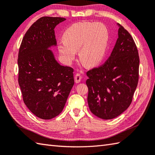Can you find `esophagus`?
<instances>
[{
  "label": "esophagus",
  "mask_w": 155,
  "mask_h": 155,
  "mask_svg": "<svg viewBox=\"0 0 155 155\" xmlns=\"http://www.w3.org/2000/svg\"><path fill=\"white\" fill-rule=\"evenodd\" d=\"M82 79V76H81V74L79 73V72H77V73L75 74L74 75V81L77 83H79V82H81Z\"/></svg>",
  "instance_id": "34e87169"
}]
</instances>
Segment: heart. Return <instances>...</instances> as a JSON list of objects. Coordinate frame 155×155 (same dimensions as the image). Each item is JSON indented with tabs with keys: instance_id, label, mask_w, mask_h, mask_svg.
<instances>
[{
	"instance_id": "b5f03b06",
	"label": "heart",
	"mask_w": 155,
	"mask_h": 155,
	"mask_svg": "<svg viewBox=\"0 0 155 155\" xmlns=\"http://www.w3.org/2000/svg\"><path fill=\"white\" fill-rule=\"evenodd\" d=\"M110 34L101 23H76L68 27L62 35L58 51L64 60L71 63L78 51L81 62L87 67L101 63L107 51Z\"/></svg>"
}]
</instances>
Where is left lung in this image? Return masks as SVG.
Instances as JSON below:
<instances>
[{"label": "left lung", "mask_w": 155, "mask_h": 155, "mask_svg": "<svg viewBox=\"0 0 155 155\" xmlns=\"http://www.w3.org/2000/svg\"><path fill=\"white\" fill-rule=\"evenodd\" d=\"M119 25L118 38L110 56L87 72V101L99 118L113 119L131 104L139 78L138 51L131 35Z\"/></svg>", "instance_id": "1"}]
</instances>
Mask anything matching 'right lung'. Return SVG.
Returning <instances> with one entry per match:
<instances>
[{
  "instance_id": "1",
  "label": "right lung",
  "mask_w": 155,
  "mask_h": 155,
  "mask_svg": "<svg viewBox=\"0 0 155 155\" xmlns=\"http://www.w3.org/2000/svg\"><path fill=\"white\" fill-rule=\"evenodd\" d=\"M65 20L39 18L25 33L18 54V82L23 100L35 116L43 120L61 113L74 83L73 68L60 65L48 49L56 45L54 28Z\"/></svg>"
}]
</instances>
